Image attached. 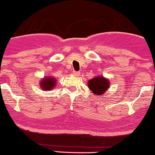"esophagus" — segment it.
Instances as JSON below:
<instances>
[{
    "mask_svg": "<svg viewBox=\"0 0 155 155\" xmlns=\"http://www.w3.org/2000/svg\"><path fill=\"white\" fill-rule=\"evenodd\" d=\"M73 74L74 75V76H79L80 72H78V71H74V72H73Z\"/></svg>",
    "mask_w": 155,
    "mask_h": 155,
    "instance_id": "1",
    "label": "esophagus"
}]
</instances>
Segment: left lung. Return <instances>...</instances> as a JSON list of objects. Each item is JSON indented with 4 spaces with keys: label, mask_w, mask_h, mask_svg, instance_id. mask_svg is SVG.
Segmentation results:
<instances>
[{
    "label": "left lung",
    "mask_w": 155,
    "mask_h": 155,
    "mask_svg": "<svg viewBox=\"0 0 155 155\" xmlns=\"http://www.w3.org/2000/svg\"><path fill=\"white\" fill-rule=\"evenodd\" d=\"M88 86L95 96H101L107 91L110 82L103 76H97L88 81Z\"/></svg>",
    "instance_id": "1"
}]
</instances>
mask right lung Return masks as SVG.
Here are the masks:
<instances>
[{
	"label": "right lung",
	"mask_w": 155,
	"mask_h": 155,
	"mask_svg": "<svg viewBox=\"0 0 155 155\" xmlns=\"http://www.w3.org/2000/svg\"><path fill=\"white\" fill-rule=\"evenodd\" d=\"M56 84V80L55 78L52 77H45L44 78L41 82H40V86L42 90H51L53 89Z\"/></svg>",
	"instance_id": "obj_1"
}]
</instances>
